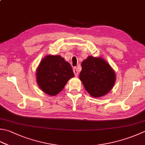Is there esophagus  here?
<instances>
[{"label": "esophagus", "instance_id": "esophagus-1", "mask_svg": "<svg viewBox=\"0 0 145 145\" xmlns=\"http://www.w3.org/2000/svg\"><path fill=\"white\" fill-rule=\"evenodd\" d=\"M73 72H74V74H75L76 77H77L78 75V70L77 68H76V67L73 68Z\"/></svg>", "mask_w": 145, "mask_h": 145}]
</instances>
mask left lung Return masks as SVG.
<instances>
[{
  "mask_svg": "<svg viewBox=\"0 0 145 145\" xmlns=\"http://www.w3.org/2000/svg\"><path fill=\"white\" fill-rule=\"evenodd\" d=\"M81 65L79 78L92 97H101L111 90L116 82V73L104 58L89 56Z\"/></svg>",
  "mask_w": 145,
  "mask_h": 145,
  "instance_id": "8db88e82",
  "label": "left lung"
}]
</instances>
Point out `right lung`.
Masks as SVG:
<instances>
[{
	"mask_svg": "<svg viewBox=\"0 0 145 145\" xmlns=\"http://www.w3.org/2000/svg\"><path fill=\"white\" fill-rule=\"evenodd\" d=\"M36 72L38 86L51 96L60 92L67 82L75 76L70 64L60 55H48L42 59Z\"/></svg>",
	"mask_w": 145,
	"mask_h": 145,
	"instance_id": "1",
	"label": "right lung"
}]
</instances>
